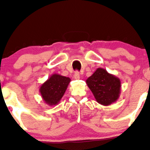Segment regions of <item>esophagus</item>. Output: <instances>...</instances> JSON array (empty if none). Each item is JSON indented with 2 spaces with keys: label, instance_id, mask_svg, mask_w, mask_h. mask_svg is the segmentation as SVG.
Returning <instances> with one entry per match:
<instances>
[{
  "label": "esophagus",
  "instance_id": "1",
  "mask_svg": "<svg viewBox=\"0 0 150 150\" xmlns=\"http://www.w3.org/2000/svg\"><path fill=\"white\" fill-rule=\"evenodd\" d=\"M74 77H75V79H76V80H79L80 77V73H79L78 71H76L75 73V75H74Z\"/></svg>",
  "mask_w": 150,
  "mask_h": 150
}]
</instances>
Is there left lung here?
<instances>
[{
	"label": "left lung",
	"mask_w": 150,
	"mask_h": 150,
	"mask_svg": "<svg viewBox=\"0 0 150 150\" xmlns=\"http://www.w3.org/2000/svg\"><path fill=\"white\" fill-rule=\"evenodd\" d=\"M86 83L96 101L103 106L111 105L118 99L121 90V82L118 77L99 68L86 80Z\"/></svg>",
	"instance_id": "obj_1"
}]
</instances>
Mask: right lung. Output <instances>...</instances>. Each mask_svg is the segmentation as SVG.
Masks as SVG:
<instances>
[{
	"label": "right lung",
	"mask_w": 150,
	"mask_h": 150,
	"mask_svg": "<svg viewBox=\"0 0 150 150\" xmlns=\"http://www.w3.org/2000/svg\"><path fill=\"white\" fill-rule=\"evenodd\" d=\"M69 77L54 73L42 84L39 92L46 104L55 106L60 102L70 82Z\"/></svg>",
	"instance_id": "obj_1"
}]
</instances>
